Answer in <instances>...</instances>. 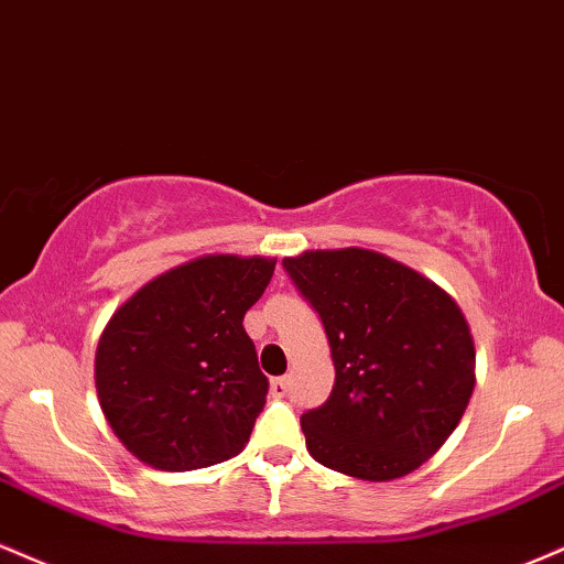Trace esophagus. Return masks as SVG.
I'll return each instance as SVG.
<instances>
[{"label":"esophagus","mask_w":564,"mask_h":564,"mask_svg":"<svg viewBox=\"0 0 564 564\" xmlns=\"http://www.w3.org/2000/svg\"><path fill=\"white\" fill-rule=\"evenodd\" d=\"M288 388H290L288 377H274V380H271V386H269L274 399H284V395H288Z\"/></svg>","instance_id":"esophagus-1"}]
</instances>
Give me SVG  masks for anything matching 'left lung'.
Here are the masks:
<instances>
[{
    "mask_svg": "<svg viewBox=\"0 0 564 564\" xmlns=\"http://www.w3.org/2000/svg\"><path fill=\"white\" fill-rule=\"evenodd\" d=\"M319 311L335 386L301 416L316 462L359 480H395L425 465L465 414L475 340L441 284L367 248L284 258Z\"/></svg>",
    "mask_w": 564,
    "mask_h": 564,
    "instance_id": "obj_1",
    "label": "left lung"
}]
</instances>
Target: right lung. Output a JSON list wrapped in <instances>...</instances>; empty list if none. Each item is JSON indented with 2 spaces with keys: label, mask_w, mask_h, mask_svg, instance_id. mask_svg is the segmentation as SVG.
<instances>
[{
  "label": "right lung",
  "mask_w": 564,
  "mask_h": 564,
  "mask_svg": "<svg viewBox=\"0 0 564 564\" xmlns=\"http://www.w3.org/2000/svg\"><path fill=\"white\" fill-rule=\"evenodd\" d=\"M274 267L267 256L192 258L142 284L105 324L97 399L139 462L187 473L242 452L269 390L242 319Z\"/></svg>",
  "instance_id": "add662e5"
}]
</instances>
